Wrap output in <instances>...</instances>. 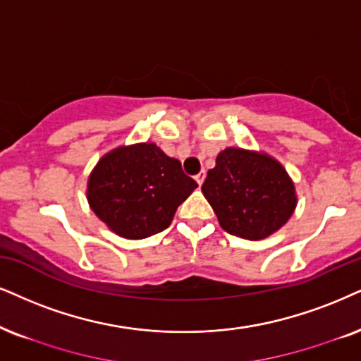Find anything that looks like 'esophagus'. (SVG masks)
Instances as JSON below:
<instances>
[{"mask_svg": "<svg viewBox=\"0 0 361 361\" xmlns=\"http://www.w3.org/2000/svg\"><path fill=\"white\" fill-rule=\"evenodd\" d=\"M204 178H207V173H204V171H200V173H198V175H196V176H195L196 183H198L200 186H202V185H203V181H204Z\"/></svg>", "mask_w": 361, "mask_h": 361, "instance_id": "1", "label": "esophagus"}]
</instances>
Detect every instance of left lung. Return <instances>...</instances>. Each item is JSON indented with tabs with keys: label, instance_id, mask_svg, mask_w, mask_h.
<instances>
[{
	"label": "left lung",
	"instance_id": "obj_1",
	"mask_svg": "<svg viewBox=\"0 0 361 361\" xmlns=\"http://www.w3.org/2000/svg\"><path fill=\"white\" fill-rule=\"evenodd\" d=\"M202 191L223 230L252 241L276 233L298 203L293 180L276 158L233 147L218 153Z\"/></svg>",
	"mask_w": 361,
	"mask_h": 361
}]
</instances>
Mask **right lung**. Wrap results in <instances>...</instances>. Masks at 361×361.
<instances>
[{
  "label": "right lung",
  "instance_id": "1",
  "mask_svg": "<svg viewBox=\"0 0 361 361\" xmlns=\"http://www.w3.org/2000/svg\"><path fill=\"white\" fill-rule=\"evenodd\" d=\"M181 163L154 143H135L103 154L90 173V208L113 233L143 240L170 226L176 208L196 188Z\"/></svg>",
  "mask_w": 361,
  "mask_h": 361
}]
</instances>
